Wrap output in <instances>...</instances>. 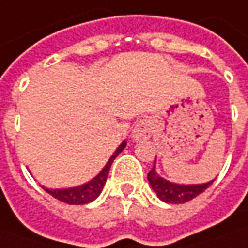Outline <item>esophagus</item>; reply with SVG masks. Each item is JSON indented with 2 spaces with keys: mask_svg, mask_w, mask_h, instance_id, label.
<instances>
[{
  "mask_svg": "<svg viewBox=\"0 0 248 248\" xmlns=\"http://www.w3.org/2000/svg\"><path fill=\"white\" fill-rule=\"evenodd\" d=\"M152 122L149 121V119H141V121H138L137 124L134 126V129H133V133H131V138H133V141L138 142L141 141V140H146L149 137L152 136Z\"/></svg>",
  "mask_w": 248,
  "mask_h": 248,
  "instance_id": "1",
  "label": "esophagus"
}]
</instances>
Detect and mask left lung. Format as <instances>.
Segmentation results:
<instances>
[{"label": "left lung", "mask_w": 248, "mask_h": 248, "mask_svg": "<svg viewBox=\"0 0 248 248\" xmlns=\"http://www.w3.org/2000/svg\"><path fill=\"white\" fill-rule=\"evenodd\" d=\"M148 180L150 186L153 188L155 195L158 196L160 200L168 204H183L195 199L202 193L204 190L208 188L209 185L214 183L211 180L208 183L204 184H178V183H172L166 178L161 177L155 170V160L152 170L148 173Z\"/></svg>", "instance_id": "left-lung-1"}]
</instances>
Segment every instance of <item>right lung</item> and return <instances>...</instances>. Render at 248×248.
Masks as SVG:
<instances>
[{
  "label": "right lung",
  "instance_id": "obj_1",
  "mask_svg": "<svg viewBox=\"0 0 248 248\" xmlns=\"http://www.w3.org/2000/svg\"><path fill=\"white\" fill-rule=\"evenodd\" d=\"M126 145H127V142H122L117 148V150L112 153L110 160L107 161L106 165L103 166V169L93 180H90L86 184L72 186V188H62V189H49V188L43 186V189L46 190V193H49L51 196L55 197V199H58V200L63 202H67L70 205H83V204H88V202H94L95 199L99 196L103 186L106 184L107 176H108V172H110L111 164L115 160V157L126 148Z\"/></svg>",
  "mask_w": 248,
  "mask_h": 248
}]
</instances>
